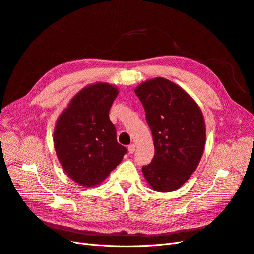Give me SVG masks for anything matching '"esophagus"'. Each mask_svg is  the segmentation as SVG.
Segmentation results:
<instances>
[{"instance_id":"esophagus-1","label":"esophagus","mask_w":254,"mask_h":254,"mask_svg":"<svg viewBox=\"0 0 254 254\" xmlns=\"http://www.w3.org/2000/svg\"><path fill=\"white\" fill-rule=\"evenodd\" d=\"M127 150H128V153H129V154H133L134 151H135V144H134V143L129 144V146L127 147Z\"/></svg>"}]
</instances>
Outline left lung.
Wrapping results in <instances>:
<instances>
[{"label":"left lung","instance_id":"obj_1","mask_svg":"<svg viewBox=\"0 0 254 254\" xmlns=\"http://www.w3.org/2000/svg\"><path fill=\"white\" fill-rule=\"evenodd\" d=\"M136 96L146 112L155 153L142 173L156 191L182 186L197 168L205 144V125L197 103L163 77L140 84Z\"/></svg>","mask_w":254,"mask_h":254}]
</instances>
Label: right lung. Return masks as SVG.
I'll list each match as a JSON object with an SVG mask.
<instances>
[{
    "mask_svg": "<svg viewBox=\"0 0 254 254\" xmlns=\"http://www.w3.org/2000/svg\"><path fill=\"white\" fill-rule=\"evenodd\" d=\"M118 95L116 87L98 83L71 100L56 122L54 147L67 175L86 187L100 184L127 154L117 141L110 110Z\"/></svg>",
    "mask_w": 254,
    "mask_h": 254,
    "instance_id": "obj_1",
    "label": "right lung"
}]
</instances>
